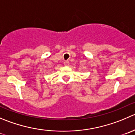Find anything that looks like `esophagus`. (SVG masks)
Here are the masks:
<instances>
[{
	"label": "esophagus",
	"mask_w": 135,
	"mask_h": 135,
	"mask_svg": "<svg viewBox=\"0 0 135 135\" xmlns=\"http://www.w3.org/2000/svg\"><path fill=\"white\" fill-rule=\"evenodd\" d=\"M64 65H65V66H68V65H69V61H65V62H64Z\"/></svg>",
	"instance_id": "1"
}]
</instances>
